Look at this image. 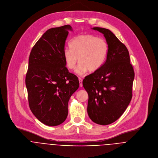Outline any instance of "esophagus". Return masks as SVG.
Wrapping results in <instances>:
<instances>
[{
  "mask_svg": "<svg viewBox=\"0 0 158 158\" xmlns=\"http://www.w3.org/2000/svg\"><path fill=\"white\" fill-rule=\"evenodd\" d=\"M79 81L80 87H82V79L81 77H79Z\"/></svg>",
  "mask_w": 158,
  "mask_h": 158,
  "instance_id": "esophagus-1",
  "label": "esophagus"
}]
</instances>
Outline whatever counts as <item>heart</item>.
Returning <instances> with one entry per match:
<instances>
[{"instance_id": "obj_1", "label": "heart", "mask_w": 158, "mask_h": 158, "mask_svg": "<svg viewBox=\"0 0 158 158\" xmlns=\"http://www.w3.org/2000/svg\"><path fill=\"white\" fill-rule=\"evenodd\" d=\"M70 49H65L63 56L66 67L75 69L80 63L76 72L79 75L98 71L104 64L108 52V45L103 38L91 34H83L73 38L69 43Z\"/></svg>"}]
</instances>
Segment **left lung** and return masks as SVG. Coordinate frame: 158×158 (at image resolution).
Masks as SVG:
<instances>
[{
    "label": "left lung",
    "instance_id": "1",
    "mask_svg": "<svg viewBox=\"0 0 158 158\" xmlns=\"http://www.w3.org/2000/svg\"><path fill=\"white\" fill-rule=\"evenodd\" d=\"M108 45L106 60L97 71L85 77L82 84L88 93L87 113L100 125H108L124 113L132 97L135 73L126 45L109 29L95 27Z\"/></svg>",
    "mask_w": 158,
    "mask_h": 158
}]
</instances>
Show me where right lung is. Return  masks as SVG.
Wrapping results in <instances>:
<instances>
[{
	"instance_id": "right-lung-1",
	"label": "right lung",
	"mask_w": 158,
	"mask_h": 158,
	"mask_svg": "<svg viewBox=\"0 0 158 158\" xmlns=\"http://www.w3.org/2000/svg\"><path fill=\"white\" fill-rule=\"evenodd\" d=\"M70 25L48 29L32 47L26 76L30 110L42 123L56 126L68 113V102L79 87L66 67L63 52Z\"/></svg>"
}]
</instances>
